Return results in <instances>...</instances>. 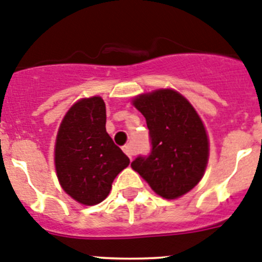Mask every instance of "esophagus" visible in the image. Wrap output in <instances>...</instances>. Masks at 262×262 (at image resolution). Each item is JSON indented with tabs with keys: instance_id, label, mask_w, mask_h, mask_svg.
Listing matches in <instances>:
<instances>
[{
	"instance_id": "esophagus-1",
	"label": "esophagus",
	"mask_w": 262,
	"mask_h": 262,
	"mask_svg": "<svg viewBox=\"0 0 262 262\" xmlns=\"http://www.w3.org/2000/svg\"><path fill=\"white\" fill-rule=\"evenodd\" d=\"M123 151L129 159H133V156L135 154V148H134V145H131V144H127V145L123 146Z\"/></svg>"
}]
</instances>
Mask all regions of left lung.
I'll list each match as a JSON object with an SVG mask.
<instances>
[{"mask_svg": "<svg viewBox=\"0 0 262 262\" xmlns=\"http://www.w3.org/2000/svg\"><path fill=\"white\" fill-rule=\"evenodd\" d=\"M146 119L150 153L131 167L158 195L175 199L194 188L208 161V139L201 118L173 90H157L134 100Z\"/></svg>", "mask_w": 262, "mask_h": 262, "instance_id": "left-lung-1", "label": "left lung"}]
</instances>
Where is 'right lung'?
Segmentation results:
<instances>
[{"mask_svg": "<svg viewBox=\"0 0 262 262\" xmlns=\"http://www.w3.org/2000/svg\"><path fill=\"white\" fill-rule=\"evenodd\" d=\"M106 112L99 96L82 99L64 117L55 144V167L61 188L77 202H103L129 159L105 128Z\"/></svg>", "mask_w": 262, "mask_h": 262, "instance_id": "right-lung-1", "label": "right lung"}]
</instances>
